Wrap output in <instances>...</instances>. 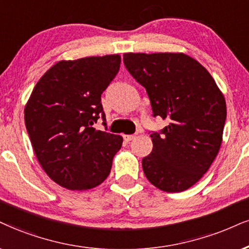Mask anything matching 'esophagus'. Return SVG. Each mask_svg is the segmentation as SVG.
Returning a JSON list of instances; mask_svg holds the SVG:
<instances>
[{
  "instance_id": "1",
  "label": "esophagus",
  "mask_w": 249,
  "mask_h": 249,
  "mask_svg": "<svg viewBox=\"0 0 249 249\" xmlns=\"http://www.w3.org/2000/svg\"><path fill=\"white\" fill-rule=\"evenodd\" d=\"M135 137H136V135H124V139L125 142H130V141H133Z\"/></svg>"
}]
</instances>
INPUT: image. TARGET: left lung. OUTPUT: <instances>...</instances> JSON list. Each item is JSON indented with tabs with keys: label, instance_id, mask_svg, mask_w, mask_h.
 Segmentation results:
<instances>
[{
	"label": "left lung",
	"instance_id": "left-lung-1",
	"mask_svg": "<svg viewBox=\"0 0 249 249\" xmlns=\"http://www.w3.org/2000/svg\"><path fill=\"white\" fill-rule=\"evenodd\" d=\"M131 76L145 88L153 115L167 120L152 133L143 158L146 179L167 193L194 186L209 170L223 142L226 103L209 71L183 53H124Z\"/></svg>",
	"mask_w": 249,
	"mask_h": 249
}]
</instances>
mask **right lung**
<instances>
[{
  "mask_svg": "<svg viewBox=\"0 0 249 249\" xmlns=\"http://www.w3.org/2000/svg\"><path fill=\"white\" fill-rule=\"evenodd\" d=\"M120 63L119 54L61 60L39 79L27 100L25 125L36 159L64 188L99 186L121 149L122 136L92 127L99 118L106 120L100 97Z\"/></svg>",
  "mask_w": 249,
  "mask_h": 249,
  "instance_id": "add662e5",
  "label": "right lung"
}]
</instances>
